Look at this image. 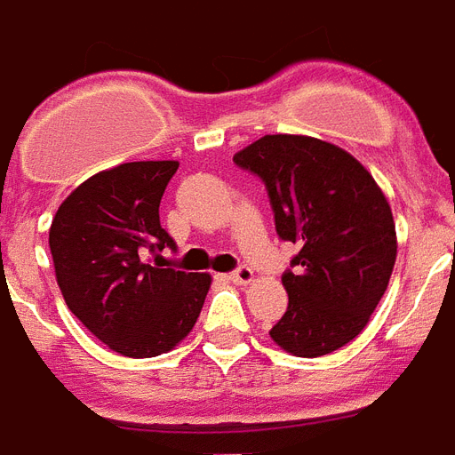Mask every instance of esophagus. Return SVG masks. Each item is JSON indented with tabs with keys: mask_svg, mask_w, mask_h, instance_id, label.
Here are the masks:
<instances>
[{
	"mask_svg": "<svg viewBox=\"0 0 455 455\" xmlns=\"http://www.w3.org/2000/svg\"><path fill=\"white\" fill-rule=\"evenodd\" d=\"M231 281H234V283H250V281H252V278H255V271L250 269L248 264H241V267H238V269H234L231 271Z\"/></svg>",
	"mask_w": 455,
	"mask_h": 455,
	"instance_id": "esophagus-1",
	"label": "esophagus"
}]
</instances>
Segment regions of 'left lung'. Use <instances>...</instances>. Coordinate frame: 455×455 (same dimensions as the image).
<instances>
[{
  "label": "left lung",
  "instance_id": "left-lung-1",
  "mask_svg": "<svg viewBox=\"0 0 455 455\" xmlns=\"http://www.w3.org/2000/svg\"><path fill=\"white\" fill-rule=\"evenodd\" d=\"M234 163L262 179L278 238L299 245L281 276L288 309L271 339L304 359L352 342L395 269V220L380 186L356 157L314 137L267 134Z\"/></svg>",
  "mask_w": 455,
  "mask_h": 455
}]
</instances>
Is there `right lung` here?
<instances>
[{
	"label": "right lung",
	"instance_id": "1",
	"mask_svg": "<svg viewBox=\"0 0 455 455\" xmlns=\"http://www.w3.org/2000/svg\"><path fill=\"white\" fill-rule=\"evenodd\" d=\"M177 160H141L99 172L63 203L49 228L56 281L68 309L113 352L148 359L191 332L210 274L146 264L174 250L160 200Z\"/></svg>",
	"mask_w": 455,
	"mask_h": 455
}]
</instances>
